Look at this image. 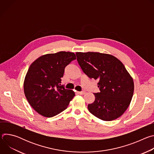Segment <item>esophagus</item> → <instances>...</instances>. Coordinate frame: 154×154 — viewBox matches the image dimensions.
I'll use <instances>...</instances> for the list:
<instances>
[{
	"mask_svg": "<svg viewBox=\"0 0 154 154\" xmlns=\"http://www.w3.org/2000/svg\"><path fill=\"white\" fill-rule=\"evenodd\" d=\"M77 93H78V94H79L80 95H83L85 94V91H78Z\"/></svg>",
	"mask_w": 154,
	"mask_h": 154,
	"instance_id": "1",
	"label": "esophagus"
}]
</instances>
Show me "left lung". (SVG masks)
Returning <instances> with one entry per match:
<instances>
[{"label":"left lung","instance_id":"left-lung-1","mask_svg":"<svg viewBox=\"0 0 154 154\" xmlns=\"http://www.w3.org/2000/svg\"><path fill=\"white\" fill-rule=\"evenodd\" d=\"M77 60L83 72L98 80L100 93L88 104L90 112L100 119L115 120L128 108L134 91L133 78L122 63L113 55L100 52H76Z\"/></svg>","mask_w":154,"mask_h":154}]
</instances>
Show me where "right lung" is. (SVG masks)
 I'll list each match as a JSON object with an SVG mask.
<instances>
[{
	"label": "right lung",
	"mask_w": 154,
	"mask_h": 154,
	"mask_svg": "<svg viewBox=\"0 0 154 154\" xmlns=\"http://www.w3.org/2000/svg\"><path fill=\"white\" fill-rule=\"evenodd\" d=\"M76 59L74 53L61 51L43 55L30 66L24 82L25 96L39 115L53 117L67 108L75 96L61 85L64 68Z\"/></svg>",
	"instance_id": "right-lung-1"
}]
</instances>
